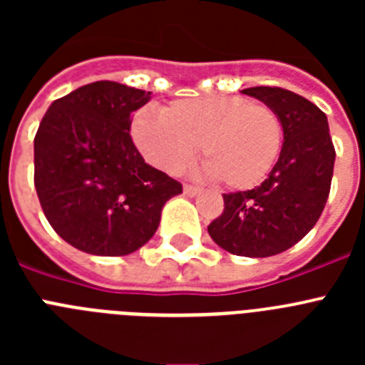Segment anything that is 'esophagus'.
<instances>
[{"mask_svg": "<svg viewBox=\"0 0 365 365\" xmlns=\"http://www.w3.org/2000/svg\"><path fill=\"white\" fill-rule=\"evenodd\" d=\"M182 190H185V195H188V197H195V195L201 192L197 186H192V185H185V188H182Z\"/></svg>", "mask_w": 365, "mask_h": 365, "instance_id": "obj_1", "label": "esophagus"}]
</instances>
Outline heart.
Wrapping results in <instances>:
<instances>
[{
	"label": "heart",
	"instance_id": "obj_1",
	"mask_svg": "<svg viewBox=\"0 0 365 365\" xmlns=\"http://www.w3.org/2000/svg\"><path fill=\"white\" fill-rule=\"evenodd\" d=\"M140 153L164 172H179L201 144L205 172L232 190L254 188L279 157L283 125L267 104L243 96L175 100L163 113L140 109L131 120Z\"/></svg>",
	"mask_w": 365,
	"mask_h": 365
}]
</instances>
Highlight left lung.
<instances>
[{
    "mask_svg": "<svg viewBox=\"0 0 365 365\" xmlns=\"http://www.w3.org/2000/svg\"><path fill=\"white\" fill-rule=\"evenodd\" d=\"M241 93L278 113L283 146L261 186L222 195L225 210L210 222L208 234L235 256L269 257L294 247L320 219L336 153L325 113L307 98L269 86Z\"/></svg>",
    "mask_w": 365,
    "mask_h": 365,
    "instance_id": "obj_1",
    "label": "left lung"
}]
</instances>
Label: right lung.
<instances>
[{
  "mask_svg": "<svg viewBox=\"0 0 365 365\" xmlns=\"http://www.w3.org/2000/svg\"><path fill=\"white\" fill-rule=\"evenodd\" d=\"M150 91L93 82L54 100L34 137V186L63 241L95 256H125L159 228L166 201L182 186L144 163L131 117Z\"/></svg>",
  "mask_w": 365,
  "mask_h": 365,
  "instance_id": "add662e5",
  "label": "right lung"
}]
</instances>
